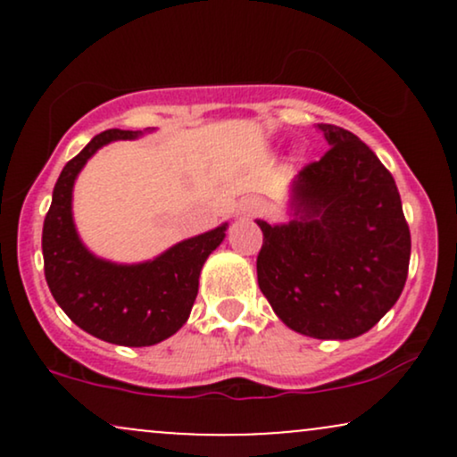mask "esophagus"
Wrapping results in <instances>:
<instances>
[{
  "label": "esophagus",
  "mask_w": 457,
  "mask_h": 457,
  "mask_svg": "<svg viewBox=\"0 0 457 457\" xmlns=\"http://www.w3.org/2000/svg\"><path fill=\"white\" fill-rule=\"evenodd\" d=\"M258 208H260L258 202H245L243 206H240V212H243V214H253V212H258Z\"/></svg>",
  "instance_id": "obj_1"
}]
</instances>
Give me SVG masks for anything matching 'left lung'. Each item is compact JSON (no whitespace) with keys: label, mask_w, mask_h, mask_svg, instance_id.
<instances>
[{"label":"left lung","mask_w":457,"mask_h":457,"mask_svg":"<svg viewBox=\"0 0 457 457\" xmlns=\"http://www.w3.org/2000/svg\"><path fill=\"white\" fill-rule=\"evenodd\" d=\"M318 129L330 148L292 182V219H258V283L286 327L316 339H353L400 298L411 229L378 156L350 130Z\"/></svg>","instance_id":"left-lung-1"}]
</instances>
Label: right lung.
Returning <instances> with one entry per match:
<instances>
[{
	"instance_id": "right-lung-1",
	"label": "right lung",
	"mask_w": 457,
	"mask_h": 457,
	"mask_svg": "<svg viewBox=\"0 0 457 457\" xmlns=\"http://www.w3.org/2000/svg\"><path fill=\"white\" fill-rule=\"evenodd\" d=\"M139 135L141 130L109 129L68 161L43 225L45 277L57 305L86 333L130 348L159 344L187 322L204 262L223 243L228 229V223L219 225L141 264H115L86 249L72 221L79 171L103 145Z\"/></svg>"
}]
</instances>
